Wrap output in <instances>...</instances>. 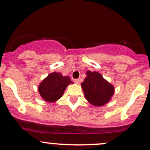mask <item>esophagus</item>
Here are the masks:
<instances>
[{"label":"esophagus","instance_id":"esophagus-1","mask_svg":"<svg viewBox=\"0 0 150 150\" xmlns=\"http://www.w3.org/2000/svg\"><path fill=\"white\" fill-rule=\"evenodd\" d=\"M74 82L76 84H80V80H79V79H75V80H74Z\"/></svg>","mask_w":150,"mask_h":150}]
</instances>
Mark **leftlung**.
<instances>
[{
	"label": "left lung",
	"instance_id": "left-lung-1",
	"mask_svg": "<svg viewBox=\"0 0 150 150\" xmlns=\"http://www.w3.org/2000/svg\"><path fill=\"white\" fill-rule=\"evenodd\" d=\"M85 97L94 106H103L111 99L114 87L97 72H87V77L81 84Z\"/></svg>",
	"mask_w": 150,
	"mask_h": 150
}]
</instances>
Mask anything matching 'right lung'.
I'll use <instances>...</instances> for the list:
<instances>
[{"mask_svg": "<svg viewBox=\"0 0 150 150\" xmlns=\"http://www.w3.org/2000/svg\"><path fill=\"white\" fill-rule=\"evenodd\" d=\"M73 83L68 76H62L59 73H52L41 82L39 92L42 97L48 102H53L59 99L69 84Z\"/></svg>", "mask_w": 150, "mask_h": 150, "instance_id": "right-lung-1", "label": "right lung"}]
</instances>
